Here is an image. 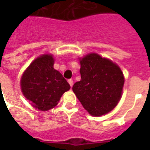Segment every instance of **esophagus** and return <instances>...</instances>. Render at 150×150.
I'll use <instances>...</instances> for the list:
<instances>
[{
  "label": "esophagus",
  "instance_id": "1",
  "mask_svg": "<svg viewBox=\"0 0 150 150\" xmlns=\"http://www.w3.org/2000/svg\"><path fill=\"white\" fill-rule=\"evenodd\" d=\"M68 83H69V84L71 85V87L73 86V79H68Z\"/></svg>",
  "mask_w": 150,
  "mask_h": 150
}]
</instances>
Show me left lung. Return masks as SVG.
Returning <instances> with one entry per match:
<instances>
[{"instance_id":"obj_1","label":"left lung","mask_w":150,"mask_h":150,"mask_svg":"<svg viewBox=\"0 0 150 150\" xmlns=\"http://www.w3.org/2000/svg\"><path fill=\"white\" fill-rule=\"evenodd\" d=\"M81 80L72 90L91 116L105 115L116 107L122 94L125 78L116 63L96 53L80 59Z\"/></svg>"}]
</instances>
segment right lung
Wrapping results in <instances>:
<instances>
[{
	"label": "right lung",
	"mask_w": 150,
	"mask_h": 150,
	"mask_svg": "<svg viewBox=\"0 0 150 150\" xmlns=\"http://www.w3.org/2000/svg\"><path fill=\"white\" fill-rule=\"evenodd\" d=\"M54 63L51 54H42L31 62L21 76L22 93L40 111L55 107L62 94L71 88L62 74L54 68Z\"/></svg>",
	"instance_id": "1"
}]
</instances>
